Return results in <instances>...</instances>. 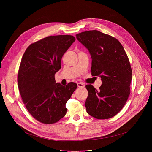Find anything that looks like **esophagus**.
<instances>
[{
	"label": "esophagus",
	"instance_id": "esophagus-1",
	"mask_svg": "<svg viewBox=\"0 0 152 152\" xmlns=\"http://www.w3.org/2000/svg\"><path fill=\"white\" fill-rule=\"evenodd\" d=\"M77 86L79 88H81V87H84L85 86V85L83 83H82V82H80V83H77Z\"/></svg>",
	"mask_w": 152,
	"mask_h": 152
}]
</instances>
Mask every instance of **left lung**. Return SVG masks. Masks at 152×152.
I'll list each match as a JSON object with an SVG mask.
<instances>
[{"label": "left lung", "instance_id": "8db88e82", "mask_svg": "<svg viewBox=\"0 0 152 152\" xmlns=\"http://www.w3.org/2000/svg\"><path fill=\"white\" fill-rule=\"evenodd\" d=\"M76 37L91 55V75L102 81L99 90L86 85V112L97 119L110 118L121 110L130 94L132 72L127 55L117 39L100 31H87Z\"/></svg>", "mask_w": 152, "mask_h": 152}]
</instances>
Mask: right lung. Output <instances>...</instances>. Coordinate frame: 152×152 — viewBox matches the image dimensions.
<instances>
[{"label":"right lung","instance_id":"obj_1","mask_svg":"<svg viewBox=\"0 0 152 152\" xmlns=\"http://www.w3.org/2000/svg\"><path fill=\"white\" fill-rule=\"evenodd\" d=\"M75 40L67 35L46 37L31 44L21 58L19 91L27 110L42 123L53 124L63 118L66 103L77 88L75 82L62 86L55 79L63 55Z\"/></svg>","mask_w":152,"mask_h":152}]
</instances>
